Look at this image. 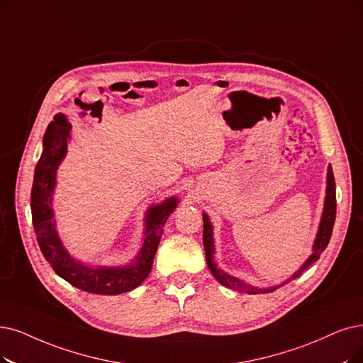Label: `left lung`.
Here are the masks:
<instances>
[{"label": "left lung", "mask_w": 363, "mask_h": 363, "mask_svg": "<svg viewBox=\"0 0 363 363\" xmlns=\"http://www.w3.org/2000/svg\"><path fill=\"white\" fill-rule=\"evenodd\" d=\"M335 213H337V194H335V179H333V172L332 167H328V176H326V196H325V206H323V213H322V219L320 223H318V229L315 234V240L313 242V249L311 255L308 259L303 262L298 271H295L291 277L281 281L280 284L269 286V287H257L253 286L247 281H244L241 279L234 277L223 269L217 267L216 260H214V238H213V225L210 222V217L207 213H202V220H204V235H202V241H204V250H206V259H207V265L213 274V277L219 281L222 286L232 289V291H237L241 294H250V295H257V294H269L277 291V289L289 281H292L298 279L299 275L306 271L308 267H311L315 260L320 257L322 252L326 249V245L329 244L330 235H332V229L333 223H335Z\"/></svg>", "instance_id": "1"}]
</instances>
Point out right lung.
I'll return each mask as SVG.
<instances>
[{
    "label": "right lung",
    "instance_id": "add662e5",
    "mask_svg": "<svg viewBox=\"0 0 363 363\" xmlns=\"http://www.w3.org/2000/svg\"><path fill=\"white\" fill-rule=\"evenodd\" d=\"M69 140L71 123L65 114L57 113L43 137V152L34 171L31 191L33 225L40 250L55 272L80 291L96 295H121L133 291L147 279L152 271L157 245L164 234V225L169 214L177 208L179 198L169 196L161 204L149 207L144 217L141 249L129 264L103 267L77 260L69 255L57 234L52 208L56 171L67 155Z\"/></svg>",
    "mask_w": 363,
    "mask_h": 363
}]
</instances>
